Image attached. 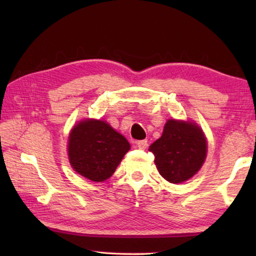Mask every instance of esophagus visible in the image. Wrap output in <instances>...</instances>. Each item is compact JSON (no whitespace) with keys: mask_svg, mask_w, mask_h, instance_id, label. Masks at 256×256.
<instances>
[{"mask_svg":"<svg viewBox=\"0 0 256 256\" xmlns=\"http://www.w3.org/2000/svg\"><path fill=\"white\" fill-rule=\"evenodd\" d=\"M136 144L138 146V149L144 150L146 146H148V141H146V140H140V141L136 142Z\"/></svg>","mask_w":256,"mask_h":256,"instance_id":"34e87169","label":"esophagus"}]
</instances>
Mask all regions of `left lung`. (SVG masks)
<instances>
[{
    "instance_id": "obj_1",
    "label": "left lung",
    "mask_w": 256,
    "mask_h": 256,
    "mask_svg": "<svg viewBox=\"0 0 256 256\" xmlns=\"http://www.w3.org/2000/svg\"><path fill=\"white\" fill-rule=\"evenodd\" d=\"M159 174L172 184L190 180L200 170L206 156L201 128L190 122L170 120L162 136L149 146Z\"/></svg>"
}]
</instances>
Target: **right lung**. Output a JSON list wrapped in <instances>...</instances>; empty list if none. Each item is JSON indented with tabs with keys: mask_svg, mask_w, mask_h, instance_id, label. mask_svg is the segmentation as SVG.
I'll return each mask as SVG.
<instances>
[{
	"mask_svg": "<svg viewBox=\"0 0 256 256\" xmlns=\"http://www.w3.org/2000/svg\"><path fill=\"white\" fill-rule=\"evenodd\" d=\"M128 150L126 138L104 120H82L68 138L71 166L94 182L110 178Z\"/></svg>",
	"mask_w": 256,
	"mask_h": 256,
	"instance_id": "right-lung-1",
	"label": "right lung"
}]
</instances>
